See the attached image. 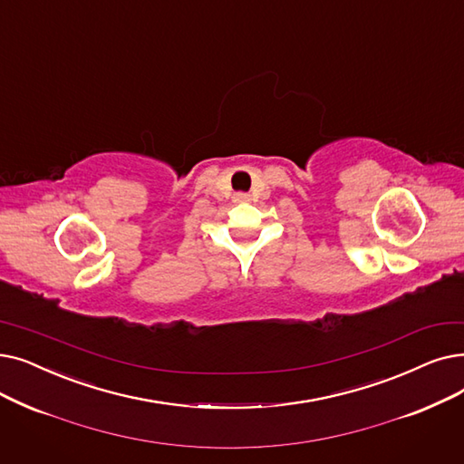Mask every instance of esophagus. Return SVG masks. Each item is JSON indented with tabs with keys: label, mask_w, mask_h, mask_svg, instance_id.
I'll list each match as a JSON object with an SVG mask.
<instances>
[{
	"label": "esophagus",
	"mask_w": 464,
	"mask_h": 464,
	"mask_svg": "<svg viewBox=\"0 0 464 464\" xmlns=\"http://www.w3.org/2000/svg\"><path fill=\"white\" fill-rule=\"evenodd\" d=\"M248 198H250L248 193H235V195H233L235 203H245V200H248Z\"/></svg>",
	"instance_id": "obj_1"
}]
</instances>
